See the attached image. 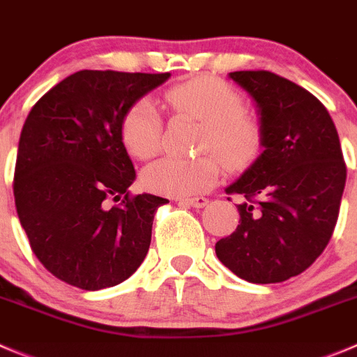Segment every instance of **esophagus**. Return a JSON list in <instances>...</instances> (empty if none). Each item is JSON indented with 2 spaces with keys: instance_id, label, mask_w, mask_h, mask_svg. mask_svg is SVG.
Returning a JSON list of instances; mask_svg holds the SVG:
<instances>
[{
  "instance_id": "1",
  "label": "esophagus",
  "mask_w": 357,
  "mask_h": 357,
  "mask_svg": "<svg viewBox=\"0 0 357 357\" xmlns=\"http://www.w3.org/2000/svg\"><path fill=\"white\" fill-rule=\"evenodd\" d=\"M207 202H209V200H207L206 197H185V199H179V204H188V206L197 207V209L204 207Z\"/></svg>"
}]
</instances>
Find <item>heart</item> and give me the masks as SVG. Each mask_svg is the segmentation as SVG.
I'll list each match as a JSON object with an SVG mask.
<instances>
[{
	"label": "heart",
	"instance_id": "1",
	"mask_svg": "<svg viewBox=\"0 0 357 357\" xmlns=\"http://www.w3.org/2000/svg\"><path fill=\"white\" fill-rule=\"evenodd\" d=\"M165 102L174 112L202 122L199 150L214 151L231 171L249 167L261 153L265 143L261 120L245 112L242 94L225 79L214 76L186 79L165 92ZM120 137L127 151L141 160H150L160 151L162 120L153 102L141 99L127 109L120 123ZM215 155L164 158L144 171V186L171 197L207 192L216 185L221 172Z\"/></svg>",
	"mask_w": 357,
	"mask_h": 357
}]
</instances>
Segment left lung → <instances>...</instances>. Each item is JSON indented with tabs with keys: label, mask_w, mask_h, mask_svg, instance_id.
Wrapping results in <instances>:
<instances>
[{
	"label": "left lung",
	"mask_w": 357,
	"mask_h": 357,
	"mask_svg": "<svg viewBox=\"0 0 357 357\" xmlns=\"http://www.w3.org/2000/svg\"><path fill=\"white\" fill-rule=\"evenodd\" d=\"M230 78L258 105L265 150L227 188L241 197V220L216 242V255L244 281H288L333 235L347 176L340 139L328 109L303 86L271 71H234Z\"/></svg>",
	"instance_id": "obj_1"
}]
</instances>
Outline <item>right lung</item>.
Instances as JSON below:
<instances>
[{
    "label": "right lung",
    "instance_id": "obj_1",
    "mask_svg": "<svg viewBox=\"0 0 357 357\" xmlns=\"http://www.w3.org/2000/svg\"><path fill=\"white\" fill-rule=\"evenodd\" d=\"M169 76L83 69L27 115L13 174L17 214L36 258L61 281L98 291L143 263L155 211L169 200L130 195L136 171L120 123Z\"/></svg>",
    "mask_w": 357,
    "mask_h": 357
}]
</instances>
